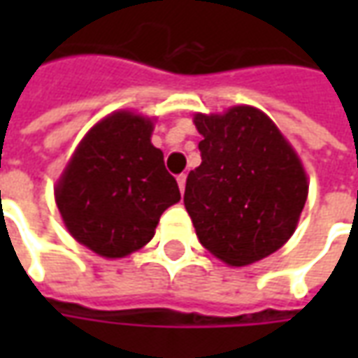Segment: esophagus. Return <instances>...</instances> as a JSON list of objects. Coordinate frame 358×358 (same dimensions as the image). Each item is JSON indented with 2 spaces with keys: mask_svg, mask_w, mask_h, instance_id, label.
Listing matches in <instances>:
<instances>
[{
  "mask_svg": "<svg viewBox=\"0 0 358 358\" xmlns=\"http://www.w3.org/2000/svg\"><path fill=\"white\" fill-rule=\"evenodd\" d=\"M176 180H178L180 192H184V189H186V174H180V176Z\"/></svg>",
  "mask_w": 358,
  "mask_h": 358,
  "instance_id": "obj_1",
  "label": "esophagus"
}]
</instances>
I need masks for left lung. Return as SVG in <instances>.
Listing matches in <instances>:
<instances>
[{"instance_id":"left-lung-1","label":"left lung","mask_w":358,"mask_h":358,"mask_svg":"<svg viewBox=\"0 0 358 358\" xmlns=\"http://www.w3.org/2000/svg\"><path fill=\"white\" fill-rule=\"evenodd\" d=\"M201 164L184 205L201 245L230 266L257 263L297 228L308 194L299 157L263 110L238 105L194 117Z\"/></svg>"}]
</instances>
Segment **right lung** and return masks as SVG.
<instances>
[{"label":"right lung","mask_w":358,"mask_h":358,"mask_svg":"<svg viewBox=\"0 0 358 358\" xmlns=\"http://www.w3.org/2000/svg\"><path fill=\"white\" fill-rule=\"evenodd\" d=\"M151 132L153 120L130 110L105 117L78 143L55 187L66 230L105 259L143 248L161 215L180 201Z\"/></svg>","instance_id":"right-lung-1"}]
</instances>
